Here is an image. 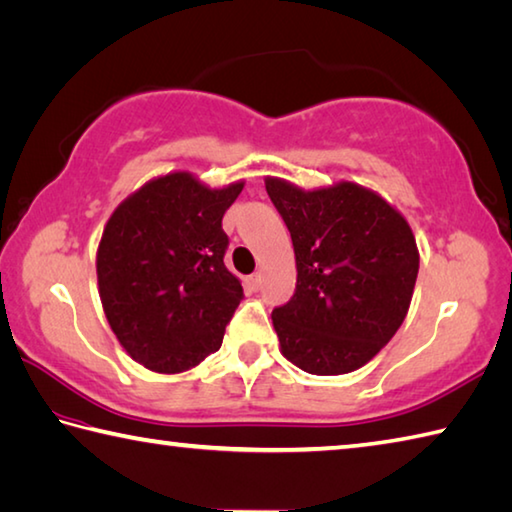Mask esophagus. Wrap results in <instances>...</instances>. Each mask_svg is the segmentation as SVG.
<instances>
[{
  "label": "esophagus",
  "instance_id": "34e87169",
  "mask_svg": "<svg viewBox=\"0 0 512 512\" xmlns=\"http://www.w3.org/2000/svg\"><path fill=\"white\" fill-rule=\"evenodd\" d=\"M245 287L249 289V292H258L260 289V274H252L245 278Z\"/></svg>",
  "mask_w": 512,
  "mask_h": 512
}]
</instances>
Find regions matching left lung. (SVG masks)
<instances>
[{"mask_svg": "<svg viewBox=\"0 0 512 512\" xmlns=\"http://www.w3.org/2000/svg\"><path fill=\"white\" fill-rule=\"evenodd\" d=\"M265 189L296 254V289L272 321L287 361L332 376L359 370L408 314L419 274L412 229L374 191L339 185L303 191L281 178Z\"/></svg>", "mask_w": 512, "mask_h": 512, "instance_id": "obj_1", "label": "left lung"}]
</instances>
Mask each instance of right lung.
<instances>
[{
    "label": "right lung",
    "instance_id": "obj_1",
    "mask_svg": "<svg viewBox=\"0 0 512 512\" xmlns=\"http://www.w3.org/2000/svg\"><path fill=\"white\" fill-rule=\"evenodd\" d=\"M243 182L209 189L187 171L156 178L113 211L98 247V285L113 334L162 374L194 368L223 343L243 301L225 267V211Z\"/></svg>",
    "mask_w": 512,
    "mask_h": 512
}]
</instances>
